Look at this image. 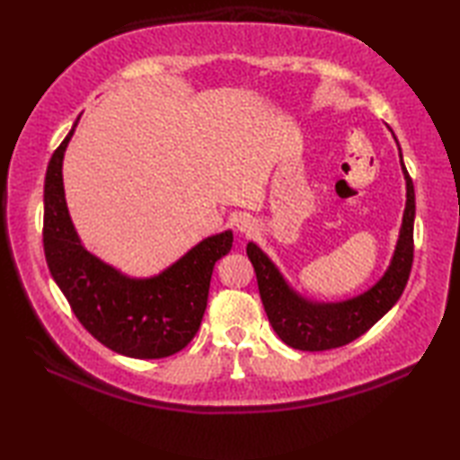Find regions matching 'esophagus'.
I'll list each match as a JSON object with an SVG mask.
<instances>
[{
	"mask_svg": "<svg viewBox=\"0 0 460 460\" xmlns=\"http://www.w3.org/2000/svg\"><path fill=\"white\" fill-rule=\"evenodd\" d=\"M235 227H237V231H241V233H251V231L257 229V221L252 219L249 213H241L239 217L235 219Z\"/></svg>",
	"mask_w": 460,
	"mask_h": 460,
	"instance_id": "obj_1",
	"label": "esophagus"
}]
</instances>
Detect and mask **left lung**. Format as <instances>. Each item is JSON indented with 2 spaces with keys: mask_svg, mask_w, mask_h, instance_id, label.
<instances>
[{
  "mask_svg": "<svg viewBox=\"0 0 460 460\" xmlns=\"http://www.w3.org/2000/svg\"><path fill=\"white\" fill-rule=\"evenodd\" d=\"M399 155H402V148H399ZM402 170L407 181V203L392 265L364 295L344 302L306 300L288 287L279 269L272 265V261L255 243L247 245V255L257 272L261 300L270 326L290 348L302 351H324L346 346L361 334H366L403 295L413 265L415 190L405 170L403 158Z\"/></svg>",
  "mask_w": 460,
  "mask_h": 460,
  "instance_id": "obj_1",
  "label": "left lung"
}]
</instances>
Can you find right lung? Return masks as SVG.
<instances>
[{"label": "right lung", "instance_id": "add662e5", "mask_svg": "<svg viewBox=\"0 0 460 460\" xmlns=\"http://www.w3.org/2000/svg\"><path fill=\"white\" fill-rule=\"evenodd\" d=\"M79 119L47 165L43 247L49 270L75 316L106 348L138 359L178 354L198 334L213 267L231 251L233 233L203 239L152 279L124 277L91 255L73 227L63 188L65 150Z\"/></svg>", "mask_w": 460, "mask_h": 460}]
</instances>
